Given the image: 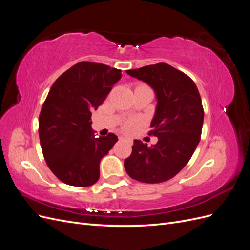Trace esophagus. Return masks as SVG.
Masks as SVG:
<instances>
[{"mask_svg":"<svg viewBox=\"0 0 250 250\" xmlns=\"http://www.w3.org/2000/svg\"><path fill=\"white\" fill-rule=\"evenodd\" d=\"M120 140H124V138L123 137H120Z\"/></svg>","mask_w":250,"mask_h":250,"instance_id":"34e87169","label":"esophagus"}]
</instances>
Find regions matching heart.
Listing matches in <instances>:
<instances>
[{
    "label": "heart",
    "instance_id": "b5f03b06",
    "mask_svg": "<svg viewBox=\"0 0 250 250\" xmlns=\"http://www.w3.org/2000/svg\"><path fill=\"white\" fill-rule=\"evenodd\" d=\"M138 125H139L138 121H134V120L128 121V122L124 125V130L126 132H133L135 129H137Z\"/></svg>",
    "mask_w": 250,
    "mask_h": 250
}]
</instances>
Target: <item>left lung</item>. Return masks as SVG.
I'll use <instances>...</instances> for the list:
<instances>
[{"label": "left lung", "instance_id": "obj_1", "mask_svg": "<svg viewBox=\"0 0 250 250\" xmlns=\"http://www.w3.org/2000/svg\"><path fill=\"white\" fill-rule=\"evenodd\" d=\"M126 73L154 89L157 105L148 134L158 142L148 147L134 140L132 152L124 161L125 170L141 183H164L184 169L200 141L204 118L200 94L188 75L168 63Z\"/></svg>", "mask_w": 250, "mask_h": 250}]
</instances>
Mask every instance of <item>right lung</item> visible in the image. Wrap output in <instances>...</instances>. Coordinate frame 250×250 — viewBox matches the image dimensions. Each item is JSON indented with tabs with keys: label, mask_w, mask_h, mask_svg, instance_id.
<instances>
[{
	"label": "right lung",
	"mask_w": 250,
	"mask_h": 250,
	"mask_svg": "<svg viewBox=\"0 0 250 250\" xmlns=\"http://www.w3.org/2000/svg\"><path fill=\"white\" fill-rule=\"evenodd\" d=\"M121 77L115 67L81 62L53 83L41 110L39 133L48 167L62 183L85 188L99 179L100 162L118 137L95 138L90 117Z\"/></svg>",
	"instance_id": "add662e5"
}]
</instances>
